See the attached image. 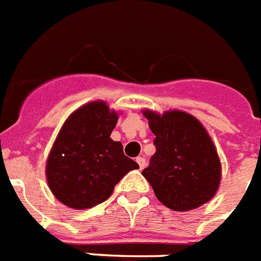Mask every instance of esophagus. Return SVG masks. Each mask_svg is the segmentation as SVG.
<instances>
[{
  "label": "esophagus",
  "instance_id": "34e87169",
  "mask_svg": "<svg viewBox=\"0 0 261 261\" xmlns=\"http://www.w3.org/2000/svg\"><path fill=\"white\" fill-rule=\"evenodd\" d=\"M136 161H137V164H139L140 169H144V168H145V158L137 157V158H136Z\"/></svg>",
  "mask_w": 261,
  "mask_h": 261
}]
</instances>
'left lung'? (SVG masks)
Masks as SVG:
<instances>
[{
  "label": "left lung",
  "instance_id": "obj_1",
  "mask_svg": "<svg viewBox=\"0 0 261 261\" xmlns=\"http://www.w3.org/2000/svg\"><path fill=\"white\" fill-rule=\"evenodd\" d=\"M154 133L155 153L142 175L157 199L174 211H190L217 193L222 166L217 149L204 126L190 113L145 109Z\"/></svg>",
  "mask_w": 261,
  "mask_h": 261
}]
</instances>
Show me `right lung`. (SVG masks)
Returning <instances> with one entry per match:
<instances>
[{"label": "right lung", "mask_w": 261, "mask_h": 261, "mask_svg": "<svg viewBox=\"0 0 261 261\" xmlns=\"http://www.w3.org/2000/svg\"><path fill=\"white\" fill-rule=\"evenodd\" d=\"M119 115L106 101H91L68 116L46 162L48 188L59 202L76 210L108 199L116 184L139 164L126 157L111 133Z\"/></svg>", "instance_id": "add662e5"}]
</instances>
